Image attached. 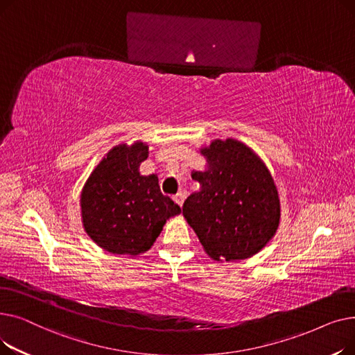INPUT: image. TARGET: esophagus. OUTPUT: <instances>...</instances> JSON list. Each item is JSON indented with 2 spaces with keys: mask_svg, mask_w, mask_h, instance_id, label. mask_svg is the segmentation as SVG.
I'll use <instances>...</instances> for the list:
<instances>
[{
  "mask_svg": "<svg viewBox=\"0 0 355 355\" xmlns=\"http://www.w3.org/2000/svg\"><path fill=\"white\" fill-rule=\"evenodd\" d=\"M184 200H185V194L182 193V191H180L178 194H175L174 196V201L178 204V206L181 207L182 206V202H184Z\"/></svg>",
  "mask_w": 355,
  "mask_h": 355,
  "instance_id": "1",
  "label": "esophagus"
}]
</instances>
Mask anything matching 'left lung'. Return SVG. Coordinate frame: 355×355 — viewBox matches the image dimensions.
Returning a JSON list of instances; mask_svg holds the SVG:
<instances>
[{"label":"left lung","instance_id":"8db88e82","mask_svg":"<svg viewBox=\"0 0 355 355\" xmlns=\"http://www.w3.org/2000/svg\"><path fill=\"white\" fill-rule=\"evenodd\" d=\"M201 154L209 170L193 173L201 189L184 201L182 214L213 259H248L277 229L281 209L275 182L265 164L236 139H217Z\"/></svg>","mask_w":355,"mask_h":355}]
</instances>
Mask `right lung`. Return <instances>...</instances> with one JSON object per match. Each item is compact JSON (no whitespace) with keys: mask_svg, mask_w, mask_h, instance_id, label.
<instances>
[{"mask_svg":"<svg viewBox=\"0 0 355 355\" xmlns=\"http://www.w3.org/2000/svg\"><path fill=\"white\" fill-rule=\"evenodd\" d=\"M148 146L121 145L101 161L82 191L86 233L102 249L135 256L146 252L165 221L181 213L178 204L161 193L157 175H141L138 168Z\"/></svg>","mask_w":355,"mask_h":355,"instance_id":"1","label":"right lung"}]
</instances>
